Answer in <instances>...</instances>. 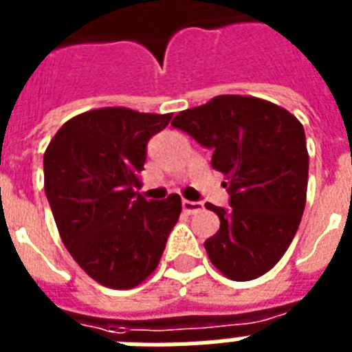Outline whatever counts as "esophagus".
<instances>
[{
  "instance_id": "1",
  "label": "esophagus",
  "mask_w": 352,
  "mask_h": 352,
  "mask_svg": "<svg viewBox=\"0 0 352 352\" xmlns=\"http://www.w3.org/2000/svg\"><path fill=\"white\" fill-rule=\"evenodd\" d=\"M203 208H204V204L199 203V201H188V199L182 201V210H184V214L188 215L197 214V212H201Z\"/></svg>"
}]
</instances>
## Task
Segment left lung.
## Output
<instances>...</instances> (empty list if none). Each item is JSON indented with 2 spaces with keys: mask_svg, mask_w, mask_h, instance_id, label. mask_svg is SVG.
Segmentation results:
<instances>
[{
  "mask_svg": "<svg viewBox=\"0 0 352 352\" xmlns=\"http://www.w3.org/2000/svg\"><path fill=\"white\" fill-rule=\"evenodd\" d=\"M171 126L212 149V168L228 179L230 208L206 203L221 221L204 241L210 261L234 281L267 274L305 210L309 153L300 120L272 102L223 95L181 111Z\"/></svg>",
  "mask_w": 352,
  "mask_h": 352,
  "instance_id": "1",
  "label": "left lung"
}]
</instances>
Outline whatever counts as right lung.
Returning a JSON list of instances; mask_svg holds the SVG:
<instances>
[{
	"label": "right lung",
	"mask_w": 352,
	"mask_h": 352,
	"mask_svg": "<svg viewBox=\"0 0 352 352\" xmlns=\"http://www.w3.org/2000/svg\"><path fill=\"white\" fill-rule=\"evenodd\" d=\"M168 115L104 107L63 124L43 155L45 195L74 261L109 289H133L153 272L181 215L177 193L148 201L140 184L149 138Z\"/></svg>",
	"instance_id": "right-lung-1"
}]
</instances>
